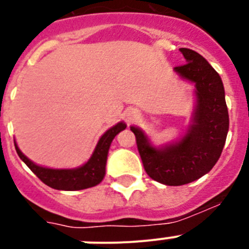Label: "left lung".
Instances as JSON below:
<instances>
[{
    "instance_id": "1",
    "label": "left lung",
    "mask_w": 249,
    "mask_h": 249,
    "mask_svg": "<svg viewBox=\"0 0 249 249\" xmlns=\"http://www.w3.org/2000/svg\"><path fill=\"white\" fill-rule=\"evenodd\" d=\"M186 62L175 67L181 78L195 83L196 107L191 124L181 140L152 146L138 127L131 126L147 175L167 186L191 183L208 173L221 157L230 117L221 77L206 58L190 48H179Z\"/></svg>"
}]
</instances>
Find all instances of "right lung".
<instances>
[{"label": "right lung", "instance_id": "1", "mask_svg": "<svg viewBox=\"0 0 249 249\" xmlns=\"http://www.w3.org/2000/svg\"><path fill=\"white\" fill-rule=\"evenodd\" d=\"M126 127V123L118 122L116 126L111 127L108 131H106L97 142V146L94 148L91 158L83 166L77 167V168L54 169L38 166L31 160H28L19 151L16 142H15V147H16L17 155L19 156V158L48 187L61 191L86 190L89 187L97 186L98 183L102 182L106 175V162H107L109 146H111L112 141L116 137V135H118Z\"/></svg>", "mask_w": 249, "mask_h": 249}]
</instances>
